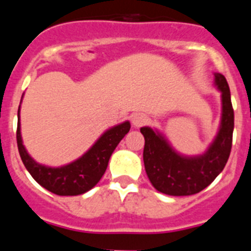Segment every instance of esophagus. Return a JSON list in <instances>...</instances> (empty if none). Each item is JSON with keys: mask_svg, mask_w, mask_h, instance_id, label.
<instances>
[{"mask_svg": "<svg viewBox=\"0 0 251 251\" xmlns=\"http://www.w3.org/2000/svg\"><path fill=\"white\" fill-rule=\"evenodd\" d=\"M130 121H132V124L136 128L142 127V126H145V124L148 123V117L143 113H134V114L130 117Z\"/></svg>", "mask_w": 251, "mask_h": 251, "instance_id": "esophagus-1", "label": "esophagus"}]
</instances>
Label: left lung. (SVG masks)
Wrapping results in <instances>:
<instances>
[{
	"label": "left lung",
	"mask_w": 251,
	"mask_h": 251,
	"mask_svg": "<svg viewBox=\"0 0 251 251\" xmlns=\"http://www.w3.org/2000/svg\"><path fill=\"white\" fill-rule=\"evenodd\" d=\"M215 84L221 90L223 98L221 126L214 143L202 156H181L158 132L148 127L141 128L145 137L146 172L157 191L171 196L195 195L207 187L225 167L232 146L234 109L225 76L215 74Z\"/></svg>",
	"instance_id": "1"
}]
</instances>
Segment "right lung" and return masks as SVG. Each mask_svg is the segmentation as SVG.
<instances>
[{
	"label": "right lung",
	"instance_id": "right-lung-1",
	"mask_svg": "<svg viewBox=\"0 0 251 251\" xmlns=\"http://www.w3.org/2000/svg\"><path fill=\"white\" fill-rule=\"evenodd\" d=\"M17 117V147L26 170L39 185L59 196H76L92 190L100 181L105 172L113 151L130 129L129 122L115 126L106 130L83 157L63 167L52 168L39 165L28 156L22 145L20 132V110Z\"/></svg>",
	"mask_w": 251,
	"mask_h": 251
}]
</instances>
